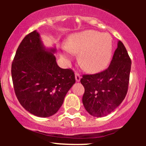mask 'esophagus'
<instances>
[{
    "label": "esophagus",
    "instance_id": "1",
    "mask_svg": "<svg viewBox=\"0 0 146 146\" xmlns=\"http://www.w3.org/2000/svg\"><path fill=\"white\" fill-rule=\"evenodd\" d=\"M75 78H76V82H80V81L81 77H80V74H79L78 73L76 72V74H75Z\"/></svg>",
    "mask_w": 146,
    "mask_h": 146
}]
</instances>
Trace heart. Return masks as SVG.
<instances>
[{"mask_svg":"<svg viewBox=\"0 0 146 146\" xmlns=\"http://www.w3.org/2000/svg\"><path fill=\"white\" fill-rule=\"evenodd\" d=\"M113 51L112 38L108 33L86 31L73 34L63 48V56L70 59L71 53L80 54L79 62L86 71L98 73L110 62Z\"/></svg>","mask_w":146,"mask_h":146,"instance_id":"1","label":"heart"}]
</instances>
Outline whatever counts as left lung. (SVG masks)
Wrapping results in <instances>:
<instances>
[{"mask_svg":"<svg viewBox=\"0 0 146 146\" xmlns=\"http://www.w3.org/2000/svg\"><path fill=\"white\" fill-rule=\"evenodd\" d=\"M131 65L126 49L119 40L110 64L106 70L83 75L80 80L85 89L82 103L90 114L106 116L122 102L128 88Z\"/></svg>","mask_w":146,"mask_h":146,"instance_id":"left-lung-1","label":"left lung"}]
</instances>
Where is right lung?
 I'll list each match as a JSON object with an SVG mask.
<instances>
[{"instance_id":"right-lung-1","label":"right lung","mask_w":146,"mask_h":146,"mask_svg":"<svg viewBox=\"0 0 146 146\" xmlns=\"http://www.w3.org/2000/svg\"><path fill=\"white\" fill-rule=\"evenodd\" d=\"M56 47L46 48L36 31L20 44L11 67L14 88L26 110L38 117L55 114L75 83L70 69L58 66Z\"/></svg>"}]
</instances>
